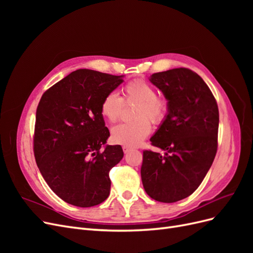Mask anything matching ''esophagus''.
<instances>
[{"instance_id":"esophagus-1","label":"esophagus","mask_w":253,"mask_h":253,"mask_svg":"<svg viewBox=\"0 0 253 253\" xmlns=\"http://www.w3.org/2000/svg\"><path fill=\"white\" fill-rule=\"evenodd\" d=\"M122 150H124L125 154H126V153H128L129 151L132 150V148L131 147H126V145H124V147H122Z\"/></svg>"}]
</instances>
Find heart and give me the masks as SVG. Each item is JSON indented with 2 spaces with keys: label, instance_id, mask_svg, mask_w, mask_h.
<instances>
[{
  "label": "heart",
  "instance_id": "1",
  "mask_svg": "<svg viewBox=\"0 0 253 253\" xmlns=\"http://www.w3.org/2000/svg\"><path fill=\"white\" fill-rule=\"evenodd\" d=\"M124 95L126 101H138L134 113L136 118L133 121L124 122L112 128V140L115 143L126 147H136L151 132L150 120L154 125H162L168 115V103L164 98L157 96L155 87L143 80L128 82L124 87ZM124 106V100L116 93L106 94L101 102V114L111 122L119 117Z\"/></svg>",
  "mask_w": 253,
  "mask_h": 253
}]
</instances>
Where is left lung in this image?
<instances>
[{
	"label": "left lung",
	"instance_id": "obj_1",
	"mask_svg": "<svg viewBox=\"0 0 253 253\" xmlns=\"http://www.w3.org/2000/svg\"><path fill=\"white\" fill-rule=\"evenodd\" d=\"M149 80L163 91L169 110L150 139L166 153L143 151L141 180L153 200L175 203L192 194L212 166L218 108L208 85L188 68L155 73Z\"/></svg>",
	"mask_w": 253,
	"mask_h": 253
}]
</instances>
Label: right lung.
<instances>
[{
  "mask_svg": "<svg viewBox=\"0 0 253 253\" xmlns=\"http://www.w3.org/2000/svg\"><path fill=\"white\" fill-rule=\"evenodd\" d=\"M122 82L124 76L77 70L45 91L38 105L36 163L49 188L67 204L87 208L110 194L109 173L124 151L105 144L110 132L101 102Z\"/></svg>",
  "mask_w": 253,
  "mask_h": 253,
  "instance_id": "add662e5",
  "label": "right lung"
}]
</instances>
